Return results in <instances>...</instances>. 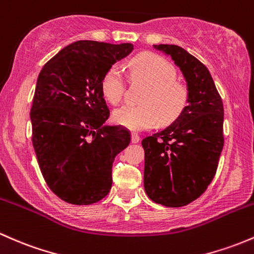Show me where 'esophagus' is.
I'll list each match as a JSON object with an SVG mask.
<instances>
[{
	"label": "esophagus",
	"mask_w": 254,
	"mask_h": 254,
	"mask_svg": "<svg viewBox=\"0 0 254 254\" xmlns=\"http://www.w3.org/2000/svg\"><path fill=\"white\" fill-rule=\"evenodd\" d=\"M130 139H132V143H138V141L140 140V137H139L137 133H132V137H130Z\"/></svg>",
	"instance_id": "obj_1"
}]
</instances>
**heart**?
<instances>
[{
	"instance_id": "b5f03b06",
	"label": "heart",
	"mask_w": 254,
	"mask_h": 254,
	"mask_svg": "<svg viewBox=\"0 0 254 254\" xmlns=\"http://www.w3.org/2000/svg\"><path fill=\"white\" fill-rule=\"evenodd\" d=\"M130 78L146 84L141 94L143 105H125L113 113V121L129 130H143L157 122L170 124L187 108L189 100L188 87L177 81L176 67L162 57L154 53H141L128 63ZM103 97L110 104L121 102L125 80L117 66L106 70L100 81Z\"/></svg>"
}]
</instances>
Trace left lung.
Listing matches in <instances>:
<instances>
[{"instance_id": "8db88e82", "label": "left lung", "mask_w": 254, "mask_h": 254, "mask_svg": "<svg viewBox=\"0 0 254 254\" xmlns=\"http://www.w3.org/2000/svg\"><path fill=\"white\" fill-rule=\"evenodd\" d=\"M181 69L189 91L184 111L160 132L141 141L144 189L150 200L182 207L204 192L218 167L224 110L208 69L176 45H154Z\"/></svg>"}]
</instances>
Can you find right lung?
Listing matches in <instances>:
<instances>
[{
    "label": "right lung",
    "instance_id": "add662e5",
    "mask_svg": "<svg viewBox=\"0 0 254 254\" xmlns=\"http://www.w3.org/2000/svg\"><path fill=\"white\" fill-rule=\"evenodd\" d=\"M132 51V43L76 41L41 70L30 111L32 145L46 183L65 202L92 204L110 191L113 162L130 135L105 124L110 111L100 81Z\"/></svg>",
    "mask_w": 254,
    "mask_h": 254
}]
</instances>
